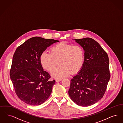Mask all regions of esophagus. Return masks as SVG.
<instances>
[{"label":"esophagus","mask_w":123,"mask_h":123,"mask_svg":"<svg viewBox=\"0 0 123 123\" xmlns=\"http://www.w3.org/2000/svg\"><path fill=\"white\" fill-rule=\"evenodd\" d=\"M56 82H60V81H61V80H62V79H56Z\"/></svg>","instance_id":"esophagus-1"}]
</instances>
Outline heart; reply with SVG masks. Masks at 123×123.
Returning a JSON list of instances; mask_svg holds the SVG:
<instances>
[{"label":"heart","instance_id":"obj_1","mask_svg":"<svg viewBox=\"0 0 123 123\" xmlns=\"http://www.w3.org/2000/svg\"><path fill=\"white\" fill-rule=\"evenodd\" d=\"M85 52L82 47L61 42L53 46L50 52L44 51L40 56L42 66L51 71L58 64L59 66L51 72L52 76L61 79L70 74H75L82 69Z\"/></svg>","mask_w":123,"mask_h":123}]
</instances>
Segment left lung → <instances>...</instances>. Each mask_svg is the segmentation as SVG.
Returning <instances> with one entry per match:
<instances>
[{"label": "left lung", "mask_w": 123, "mask_h": 123, "mask_svg": "<svg viewBox=\"0 0 123 123\" xmlns=\"http://www.w3.org/2000/svg\"><path fill=\"white\" fill-rule=\"evenodd\" d=\"M84 50L82 69L70 80L68 94L77 105L88 106L101 99L110 78L107 54L91 38L75 39Z\"/></svg>", "instance_id": "1"}]
</instances>
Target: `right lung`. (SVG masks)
<instances>
[{
    "label": "right lung",
    "instance_id": "obj_1",
    "mask_svg": "<svg viewBox=\"0 0 123 123\" xmlns=\"http://www.w3.org/2000/svg\"><path fill=\"white\" fill-rule=\"evenodd\" d=\"M57 42L32 37L18 47L14 54L10 77L18 97L29 105H41L52 93L55 81L49 80L51 76L43 70L40 58L48 47Z\"/></svg>",
    "mask_w": 123,
    "mask_h": 123
}]
</instances>
